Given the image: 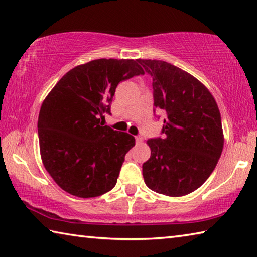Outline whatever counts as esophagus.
<instances>
[{
  "label": "esophagus",
  "instance_id": "1",
  "mask_svg": "<svg viewBox=\"0 0 257 257\" xmlns=\"http://www.w3.org/2000/svg\"><path fill=\"white\" fill-rule=\"evenodd\" d=\"M143 141H144V138H143V136H136V142L137 143H142Z\"/></svg>",
  "mask_w": 257,
  "mask_h": 257
}]
</instances>
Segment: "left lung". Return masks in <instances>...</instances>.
Returning a JSON list of instances; mask_svg holds the SVG:
<instances>
[{
  "instance_id": "left-lung-1",
  "label": "left lung",
  "mask_w": 257,
  "mask_h": 257,
  "mask_svg": "<svg viewBox=\"0 0 257 257\" xmlns=\"http://www.w3.org/2000/svg\"><path fill=\"white\" fill-rule=\"evenodd\" d=\"M138 62L153 78L154 112L165 113L163 137L147 141L144 181L159 194L185 196L206 181L222 153L219 107L206 87L180 68L161 60Z\"/></svg>"
}]
</instances>
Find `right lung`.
I'll use <instances>...</instances> for the list:
<instances>
[{
	"mask_svg": "<svg viewBox=\"0 0 257 257\" xmlns=\"http://www.w3.org/2000/svg\"><path fill=\"white\" fill-rule=\"evenodd\" d=\"M144 73L138 60H93L68 71L47 95L37 123L41 156L64 191L90 198L115 186L135 138L101 119L111 114L119 82Z\"/></svg>",
	"mask_w": 257,
	"mask_h": 257,
	"instance_id": "1",
	"label": "right lung"
}]
</instances>
